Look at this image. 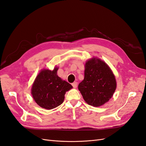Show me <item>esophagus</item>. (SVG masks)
Instances as JSON below:
<instances>
[{"instance_id": "1", "label": "esophagus", "mask_w": 146, "mask_h": 146, "mask_svg": "<svg viewBox=\"0 0 146 146\" xmlns=\"http://www.w3.org/2000/svg\"><path fill=\"white\" fill-rule=\"evenodd\" d=\"M77 84H78V83H77V82H74V83H72V86H73L74 88H77Z\"/></svg>"}]
</instances>
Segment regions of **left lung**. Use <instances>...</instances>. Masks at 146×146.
Masks as SVG:
<instances>
[{"instance_id": "1", "label": "left lung", "mask_w": 146, "mask_h": 146, "mask_svg": "<svg viewBox=\"0 0 146 146\" xmlns=\"http://www.w3.org/2000/svg\"><path fill=\"white\" fill-rule=\"evenodd\" d=\"M78 88L88 104L99 107L111 99L116 90V82L108 66L94 58L85 63V78Z\"/></svg>"}]
</instances>
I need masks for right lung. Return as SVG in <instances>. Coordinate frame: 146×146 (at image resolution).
Instances as JSON below:
<instances>
[{"label": "right lung", "instance_id": "right-lung-1", "mask_svg": "<svg viewBox=\"0 0 146 146\" xmlns=\"http://www.w3.org/2000/svg\"><path fill=\"white\" fill-rule=\"evenodd\" d=\"M58 68L53 70L44 69L33 84L32 94L36 104L47 110L56 108L63 102L66 92L72 86L57 76Z\"/></svg>", "mask_w": 146, "mask_h": 146}]
</instances>
